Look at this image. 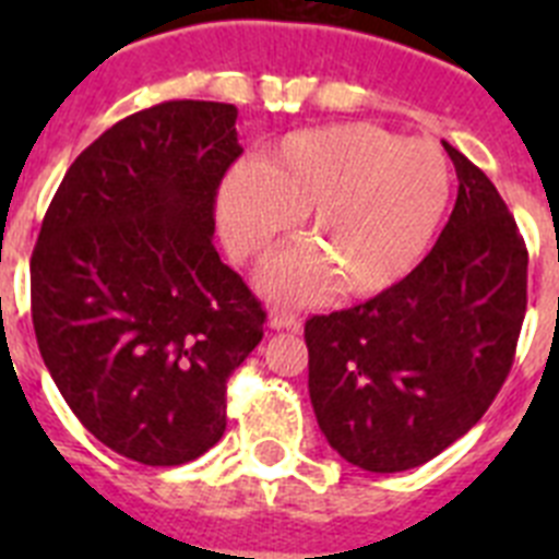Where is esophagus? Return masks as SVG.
I'll use <instances>...</instances> for the list:
<instances>
[{"instance_id": "34e87169", "label": "esophagus", "mask_w": 559, "mask_h": 559, "mask_svg": "<svg viewBox=\"0 0 559 559\" xmlns=\"http://www.w3.org/2000/svg\"><path fill=\"white\" fill-rule=\"evenodd\" d=\"M269 324L271 330H299V316H296L294 310L274 308L269 313Z\"/></svg>"}]
</instances>
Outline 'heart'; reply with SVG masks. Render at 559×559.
Listing matches in <instances>:
<instances>
[{
  "label": "heart",
  "mask_w": 559,
  "mask_h": 559,
  "mask_svg": "<svg viewBox=\"0 0 559 559\" xmlns=\"http://www.w3.org/2000/svg\"><path fill=\"white\" fill-rule=\"evenodd\" d=\"M451 195L433 142L397 140L369 122L299 131L257 167H235L218 192V221L237 260H257L308 212V246L276 254L263 288L305 302L330 288L369 296L392 288L431 243Z\"/></svg>",
  "instance_id": "b5f03b06"
}]
</instances>
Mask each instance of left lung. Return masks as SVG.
<instances>
[{
	"label": "left lung",
	"mask_w": 559,
	"mask_h": 559,
	"mask_svg": "<svg viewBox=\"0 0 559 559\" xmlns=\"http://www.w3.org/2000/svg\"><path fill=\"white\" fill-rule=\"evenodd\" d=\"M442 145L459 192L426 260L369 302L305 322L319 428L369 473L412 471L471 431L510 374L526 316L530 251L515 218Z\"/></svg>",
	"instance_id": "8db88e82"
}]
</instances>
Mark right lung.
I'll list each match as a JSON object with an SVG mask.
<instances>
[{
  "label": "right lung",
  "mask_w": 559,
  "mask_h": 559,
  "mask_svg": "<svg viewBox=\"0 0 559 559\" xmlns=\"http://www.w3.org/2000/svg\"><path fill=\"white\" fill-rule=\"evenodd\" d=\"M231 103L167 100L97 136L49 201L29 260L38 349L88 433L151 467L226 431V380L265 310L212 246L237 145Z\"/></svg>",
  "instance_id": "obj_1"
}]
</instances>
